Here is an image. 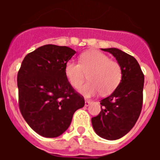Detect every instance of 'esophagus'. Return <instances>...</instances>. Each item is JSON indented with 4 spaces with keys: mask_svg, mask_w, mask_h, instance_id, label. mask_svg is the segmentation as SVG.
<instances>
[{
    "mask_svg": "<svg viewBox=\"0 0 160 160\" xmlns=\"http://www.w3.org/2000/svg\"><path fill=\"white\" fill-rule=\"evenodd\" d=\"M90 102H91V100L86 99L85 100V106H86V107H88V106L90 104Z\"/></svg>",
    "mask_w": 160,
    "mask_h": 160,
    "instance_id": "obj_1",
    "label": "esophagus"
}]
</instances>
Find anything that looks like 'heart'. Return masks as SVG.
<instances>
[{"label": "heart", "instance_id": "obj_1", "mask_svg": "<svg viewBox=\"0 0 160 160\" xmlns=\"http://www.w3.org/2000/svg\"><path fill=\"white\" fill-rule=\"evenodd\" d=\"M65 74L73 88H79L88 75L89 82L85 84L80 93L87 97L97 94H111L122 80V67L116 61L98 50H90L82 53L80 63L68 61L65 66Z\"/></svg>", "mask_w": 160, "mask_h": 160}]
</instances>
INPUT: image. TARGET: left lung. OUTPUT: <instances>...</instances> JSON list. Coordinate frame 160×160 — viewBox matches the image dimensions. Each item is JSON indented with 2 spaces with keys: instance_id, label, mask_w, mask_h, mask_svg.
I'll use <instances>...</instances> for the list:
<instances>
[{
  "instance_id": "1",
  "label": "left lung",
  "mask_w": 160,
  "mask_h": 160,
  "mask_svg": "<svg viewBox=\"0 0 160 160\" xmlns=\"http://www.w3.org/2000/svg\"><path fill=\"white\" fill-rule=\"evenodd\" d=\"M102 49L116 58L122 67V76L114 92L101 100V111L91 118V122L98 135L115 140L127 135L140 115L144 74L131 55L116 48Z\"/></svg>"
}]
</instances>
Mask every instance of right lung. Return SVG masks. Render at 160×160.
<instances>
[{
  "instance_id": "right-lung-1",
  "label": "right lung",
  "mask_w": 160,
  "mask_h": 160,
  "mask_svg": "<svg viewBox=\"0 0 160 160\" xmlns=\"http://www.w3.org/2000/svg\"><path fill=\"white\" fill-rule=\"evenodd\" d=\"M76 51L46 45L28 53L18 73L20 111L38 135L55 138L68 129L73 113L85 105L65 74V66Z\"/></svg>"
}]
</instances>
